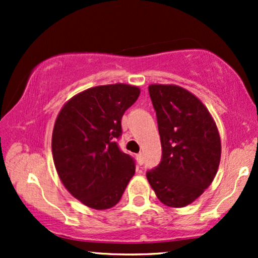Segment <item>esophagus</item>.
Instances as JSON below:
<instances>
[{"label": "esophagus", "mask_w": 258, "mask_h": 258, "mask_svg": "<svg viewBox=\"0 0 258 258\" xmlns=\"http://www.w3.org/2000/svg\"><path fill=\"white\" fill-rule=\"evenodd\" d=\"M136 158H137L138 165H143V162H144V156H143V154H142V153L137 154V156H136Z\"/></svg>", "instance_id": "34e87169"}]
</instances>
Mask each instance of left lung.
Segmentation results:
<instances>
[{"instance_id":"left-lung-1","label":"left lung","mask_w":258,"mask_h":258,"mask_svg":"<svg viewBox=\"0 0 258 258\" xmlns=\"http://www.w3.org/2000/svg\"><path fill=\"white\" fill-rule=\"evenodd\" d=\"M156 111L161 161L147 172L158 199L170 207L191 204L211 184L221 160L218 130L206 106L174 85L148 87Z\"/></svg>"}]
</instances>
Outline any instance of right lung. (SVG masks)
Segmentation results:
<instances>
[{"label": "right lung", "mask_w": 258, "mask_h": 258, "mask_svg": "<svg viewBox=\"0 0 258 258\" xmlns=\"http://www.w3.org/2000/svg\"><path fill=\"white\" fill-rule=\"evenodd\" d=\"M125 84L97 86L61 108L52 135L59 178L74 198L96 210L119 203L136 171L135 159L117 146L121 119L139 97Z\"/></svg>", "instance_id": "add662e5"}]
</instances>
